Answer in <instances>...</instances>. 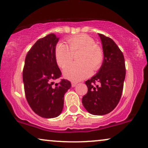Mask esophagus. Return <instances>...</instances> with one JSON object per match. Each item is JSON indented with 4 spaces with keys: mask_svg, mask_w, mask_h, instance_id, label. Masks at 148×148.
<instances>
[{
    "mask_svg": "<svg viewBox=\"0 0 148 148\" xmlns=\"http://www.w3.org/2000/svg\"><path fill=\"white\" fill-rule=\"evenodd\" d=\"M76 82H72V87H75V86H76Z\"/></svg>",
    "mask_w": 148,
    "mask_h": 148,
    "instance_id": "obj_1",
    "label": "esophagus"
}]
</instances>
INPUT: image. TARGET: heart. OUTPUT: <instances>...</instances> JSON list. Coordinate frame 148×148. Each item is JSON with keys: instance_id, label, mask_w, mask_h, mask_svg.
Here are the masks:
<instances>
[{"instance_id": "1", "label": "heart", "mask_w": 148, "mask_h": 148, "mask_svg": "<svg viewBox=\"0 0 148 148\" xmlns=\"http://www.w3.org/2000/svg\"><path fill=\"white\" fill-rule=\"evenodd\" d=\"M67 42L68 46L60 43L56 48V60L59 67L64 68L71 62L74 54L80 51L81 53L78 57L79 64H72L64 69V77L71 81H80L90 75L92 70L100 69L104 56L94 39L86 34H80L69 37Z\"/></svg>"}]
</instances>
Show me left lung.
<instances>
[{
	"label": "left lung",
	"mask_w": 148,
	"mask_h": 148,
	"mask_svg": "<svg viewBox=\"0 0 148 148\" xmlns=\"http://www.w3.org/2000/svg\"><path fill=\"white\" fill-rule=\"evenodd\" d=\"M99 36L104 56L103 63L97 74L86 81L88 92L82 103L91 114L103 115L113 111L120 101L126 68L123 52L115 42L102 34Z\"/></svg>",
	"instance_id": "1"
}]
</instances>
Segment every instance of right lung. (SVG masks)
<instances>
[{"label":"right lung","mask_w":148,"mask_h":148,"mask_svg":"<svg viewBox=\"0 0 148 148\" xmlns=\"http://www.w3.org/2000/svg\"><path fill=\"white\" fill-rule=\"evenodd\" d=\"M59 38L49 34L35 42L27 53L23 69V81L27 101L36 114L45 118L58 117L62 111L64 95L70 81L62 79L56 60V47Z\"/></svg>","instance_id":"1"}]
</instances>
